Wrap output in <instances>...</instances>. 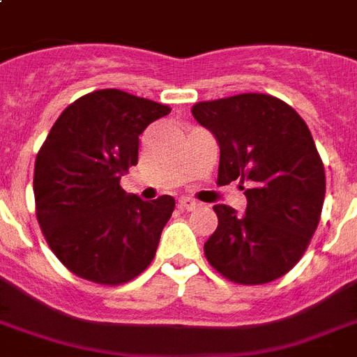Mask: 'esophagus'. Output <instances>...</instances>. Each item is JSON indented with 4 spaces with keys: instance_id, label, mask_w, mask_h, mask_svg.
Segmentation results:
<instances>
[{
    "instance_id": "1",
    "label": "esophagus",
    "mask_w": 357,
    "mask_h": 357,
    "mask_svg": "<svg viewBox=\"0 0 357 357\" xmlns=\"http://www.w3.org/2000/svg\"><path fill=\"white\" fill-rule=\"evenodd\" d=\"M198 206H200L198 202H195L192 198H187V196H185V198H179L178 202V207L179 209H183V211H195Z\"/></svg>"
}]
</instances>
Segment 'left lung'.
<instances>
[{
	"label": "left lung",
	"mask_w": 357,
	"mask_h": 357,
	"mask_svg": "<svg viewBox=\"0 0 357 357\" xmlns=\"http://www.w3.org/2000/svg\"><path fill=\"white\" fill-rule=\"evenodd\" d=\"M220 146L218 185L246 183L248 206H215L204 244L209 265L238 285L274 282L293 268L321 220L326 176L310 128L280 98L248 92L192 105Z\"/></svg>",
	"instance_id": "8db88e82"
}]
</instances>
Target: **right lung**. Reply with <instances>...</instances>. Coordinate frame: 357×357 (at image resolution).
Masks as SVG:
<instances>
[{"label":"right lung","instance_id":"right-lung-1","mask_svg":"<svg viewBox=\"0 0 357 357\" xmlns=\"http://www.w3.org/2000/svg\"><path fill=\"white\" fill-rule=\"evenodd\" d=\"M168 113V105L103 89L70 103L47 133L35 161L36 220L75 276L122 285L155 257L176 202L126 195L120 178L139 161V135Z\"/></svg>","mask_w":357,"mask_h":357}]
</instances>
